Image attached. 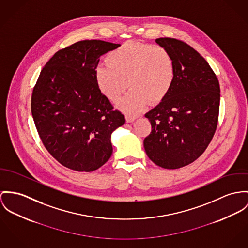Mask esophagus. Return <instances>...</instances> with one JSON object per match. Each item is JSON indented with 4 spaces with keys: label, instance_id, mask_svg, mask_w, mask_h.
I'll return each instance as SVG.
<instances>
[{
    "label": "esophagus",
    "instance_id": "obj_1",
    "mask_svg": "<svg viewBox=\"0 0 248 248\" xmlns=\"http://www.w3.org/2000/svg\"><path fill=\"white\" fill-rule=\"evenodd\" d=\"M125 120H126V123H133L134 121H135V117L125 116Z\"/></svg>",
    "mask_w": 248,
    "mask_h": 248
}]
</instances>
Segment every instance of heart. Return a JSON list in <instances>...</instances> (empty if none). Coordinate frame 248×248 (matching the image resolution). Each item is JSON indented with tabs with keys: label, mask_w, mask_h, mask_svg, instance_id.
<instances>
[{
	"label": "heart",
	"mask_w": 248,
	"mask_h": 248,
	"mask_svg": "<svg viewBox=\"0 0 248 248\" xmlns=\"http://www.w3.org/2000/svg\"><path fill=\"white\" fill-rule=\"evenodd\" d=\"M106 61L108 65L94 70L96 86L105 98L117 103L128 84L131 90L118 105L126 114H140L149 101L164 100L174 82L173 58L158 45L126 41L110 51Z\"/></svg>",
	"instance_id": "b5f03b06"
}]
</instances>
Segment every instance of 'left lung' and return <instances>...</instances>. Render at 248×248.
<instances>
[{
  "mask_svg": "<svg viewBox=\"0 0 248 248\" xmlns=\"http://www.w3.org/2000/svg\"><path fill=\"white\" fill-rule=\"evenodd\" d=\"M173 58L175 77L169 94L147 112L152 131L143 146L153 162L178 169L197 159L215 133L220 106L219 81L209 63L187 43L156 38Z\"/></svg>",
  "mask_w": 248,
  "mask_h": 248,
  "instance_id": "1",
  "label": "left lung"
}]
</instances>
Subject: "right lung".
Here are the masks:
<instances>
[{
    "mask_svg": "<svg viewBox=\"0 0 248 248\" xmlns=\"http://www.w3.org/2000/svg\"><path fill=\"white\" fill-rule=\"evenodd\" d=\"M121 44L81 40L46 63L33 90L31 110L38 135L63 166L93 171L112 155L111 134L125 123L95 84L100 57Z\"/></svg>",
    "mask_w": 248,
    "mask_h": 248,
    "instance_id": "add662e5",
    "label": "right lung"
}]
</instances>
